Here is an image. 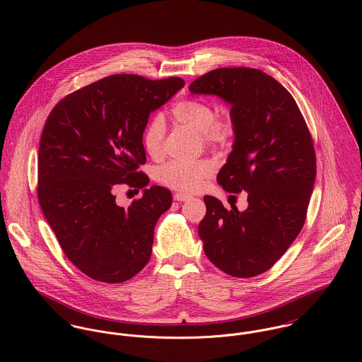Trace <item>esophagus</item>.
<instances>
[{
	"instance_id": "34e87169",
	"label": "esophagus",
	"mask_w": 362,
	"mask_h": 362,
	"mask_svg": "<svg viewBox=\"0 0 362 362\" xmlns=\"http://www.w3.org/2000/svg\"><path fill=\"white\" fill-rule=\"evenodd\" d=\"M174 199L178 201V202H185V201L191 199V197L185 195V194H181V192H177V194H174Z\"/></svg>"
}]
</instances>
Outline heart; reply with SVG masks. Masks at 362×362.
I'll return each instance as SVG.
<instances>
[{
	"label": "heart",
	"mask_w": 362,
	"mask_h": 362,
	"mask_svg": "<svg viewBox=\"0 0 362 362\" xmlns=\"http://www.w3.org/2000/svg\"><path fill=\"white\" fill-rule=\"evenodd\" d=\"M171 114L175 121L191 127L201 134L207 148L228 149L233 146L238 127L235 118L230 112L214 115L213 104L201 99H184L174 104ZM164 121L160 115H153L144 128L142 145L148 155L157 158L163 155ZM216 163L210 158L197 161L173 160L157 171L160 184L180 191L195 192L202 188L205 180L211 175Z\"/></svg>",
	"instance_id": "heart-1"
}]
</instances>
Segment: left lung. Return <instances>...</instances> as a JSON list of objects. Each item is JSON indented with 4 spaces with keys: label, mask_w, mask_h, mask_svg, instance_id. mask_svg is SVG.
Wrapping results in <instances>:
<instances>
[{
    "label": "left lung",
    "mask_w": 362,
    "mask_h": 362,
    "mask_svg": "<svg viewBox=\"0 0 362 362\" xmlns=\"http://www.w3.org/2000/svg\"><path fill=\"white\" fill-rule=\"evenodd\" d=\"M191 93L231 104L238 132L217 174L224 191H247L248 207L205 197L198 233L209 260L234 277L269 270L300 234L316 177L308 125L290 92L255 68H217L197 78Z\"/></svg>",
    "instance_id": "left-lung-1"
}]
</instances>
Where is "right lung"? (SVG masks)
Wrapping results in <instances>:
<instances>
[{"label":"right lung","instance_id":"add662e5","mask_svg":"<svg viewBox=\"0 0 362 362\" xmlns=\"http://www.w3.org/2000/svg\"><path fill=\"white\" fill-rule=\"evenodd\" d=\"M185 85L170 76H105L65 96L47 117L39 148L37 198L62 248L82 273L108 284L138 274L152 255L158 217L171 192L138 171L146 163L142 132L151 112ZM144 189L127 209L117 185Z\"/></svg>","mask_w":362,"mask_h":362}]
</instances>
